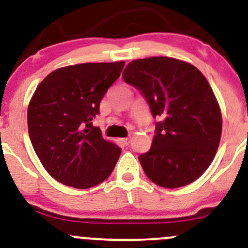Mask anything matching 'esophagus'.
I'll return each mask as SVG.
<instances>
[{
  "label": "esophagus",
  "mask_w": 248,
  "mask_h": 248,
  "mask_svg": "<svg viewBox=\"0 0 248 248\" xmlns=\"http://www.w3.org/2000/svg\"><path fill=\"white\" fill-rule=\"evenodd\" d=\"M129 141H131V140H129V138H124V139H121L122 145H126V146L129 144Z\"/></svg>",
  "instance_id": "obj_1"
}]
</instances>
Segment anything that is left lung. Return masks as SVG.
Instances as JSON below:
<instances>
[{
    "mask_svg": "<svg viewBox=\"0 0 248 248\" xmlns=\"http://www.w3.org/2000/svg\"><path fill=\"white\" fill-rule=\"evenodd\" d=\"M122 78L159 117L151 149L139 156L146 176L166 188L196 181L211 164L222 133L221 110L207 80L192 64L159 56L129 62Z\"/></svg>",
    "mask_w": 248,
    "mask_h": 248,
    "instance_id": "8db88e82",
    "label": "left lung"
}]
</instances>
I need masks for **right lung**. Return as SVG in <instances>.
Returning <instances> with one entry per match:
<instances>
[{"mask_svg":"<svg viewBox=\"0 0 248 248\" xmlns=\"http://www.w3.org/2000/svg\"><path fill=\"white\" fill-rule=\"evenodd\" d=\"M124 66V61L67 66L37 86L27 110L30 139L56 181L85 189L103 182L114 170L121 149L104 140L91 121Z\"/></svg>","mask_w":248,"mask_h":248,"instance_id":"right-lung-1","label":"right lung"}]
</instances>
